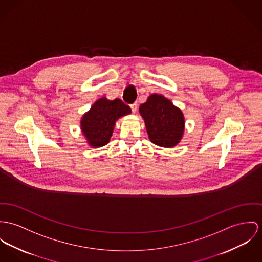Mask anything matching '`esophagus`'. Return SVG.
Wrapping results in <instances>:
<instances>
[{
	"instance_id": "34e87169",
	"label": "esophagus",
	"mask_w": 262,
	"mask_h": 262,
	"mask_svg": "<svg viewBox=\"0 0 262 262\" xmlns=\"http://www.w3.org/2000/svg\"><path fill=\"white\" fill-rule=\"evenodd\" d=\"M130 108L133 111V113H136L137 112V108H138V102H134L130 104Z\"/></svg>"
}]
</instances>
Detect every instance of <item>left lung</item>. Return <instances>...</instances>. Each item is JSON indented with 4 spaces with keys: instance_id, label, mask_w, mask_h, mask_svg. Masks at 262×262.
Segmentation results:
<instances>
[{
    "instance_id": "obj_1",
    "label": "left lung",
    "mask_w": 262,
    "mask_h": 262,
    "mask_svg": "<svg viewBox=\"0 0 262 262\" xmlns=\"http://www.w3.org/2000/svg\"><path fill=\"white\" fill-rule=\"evenodd\" d=\"M148 138L163 147L177 145L184 129V118L181 110L161 95H151L140 106Z\"/></svg>"
}]
</instances>
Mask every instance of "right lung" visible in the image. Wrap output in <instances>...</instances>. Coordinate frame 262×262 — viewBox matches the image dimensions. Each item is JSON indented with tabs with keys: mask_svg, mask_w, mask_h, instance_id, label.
Returning <instances> with one entry per match:
<instances>
[{
	"mask_svg": "<svg viewBox=\"0 0 262 262\" xmlns=\"http://www.w3.org/2000/svg\"><path fill=\"white\" fill-rule=\"evenodd\" d=\"M130 112V107L120 99L108 101L102 98L96 101L81 119V129L89 143L96 147L105 145L113 135L116 121Z\"/></svg>",
	"mask_w": 262,
	"mask_h": 262,
	"instance_id": "add662e5",
	"label": "right lung"
}]
</instances>
